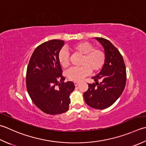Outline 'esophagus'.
Listing matches in <instances>:
<instances>
[{
    "label": "esophagus",
    "mask_w": 146,
    "mask_h": 146,
    "mask_svg": "<svg viewBox=\"0 0 146 146\" xmlns=\"http://www.w3.org/2000/svg\"><path fill=\"white\" fill-rule=\"evenodd\" d=\"M74 84H75V87H76V86H78V85L79 82H74Z\"/></svg>",
    "instance_id": "esophagus-1"
}]
</instances>
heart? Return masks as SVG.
Segmentation results:
<instances>
[{
    "label": "heart",
    "mask_w": 146,
    "mask_h": 146,
    "mask_svg": "<svg viewBox=\"0 0 146 146\" xmlns=\"http://www.w3.org/2000/svg\"><path fill=\"white\" fill-rule=\"evenodd\" d=\"M89 42H82L74 45L72 49L82 54L80 64L78 68H71L68 70L66 75L71 81L79 82L90 73L100 70L105 62V54L101 48L94 47ZM58 61L62 67L67 68L70 64L69 53L65 48H62L58 54Z\"/></svg>",
    "instance_id": "obj_1"
}]
</instances>
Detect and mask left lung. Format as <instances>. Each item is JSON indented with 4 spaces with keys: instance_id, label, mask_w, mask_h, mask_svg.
<instances>
[{
    "instance_id": "1",
    "label": "left lung",
    "mask_w": 146,
    "mask_h": 146,
    "mask_svg": "<svg viewBox=\"0 0 146 146\" xmlns=\"http://www.w3.org/2000/svg\"><path fill=\"white\" fill-rule=\"evenodd\" d=\"M96 39L104 48L105 62L100 73L92 78L96 83L88 84L84 97L89 106L104 110L115 103L121 95L126 84V67L121 54L112 43L101 37Z\"/></svg>"
}]
</instances>
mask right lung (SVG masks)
I'll use <instances>...</instances> for the list:
<instances>
[{
    "instance_id": "add662e5",
    "label": "right lung",
    "mask_w": 146,
    "mask_h": 146,
    "mask_svg": "<svg viewBox=\"0 0 146 146\" xmlns=\"http://www.w3.org/2000/svg\"><path fill=\"white\" fill-rule=\"evenodd\" d=\"M64 44L61 40H51L38 45L27 67L26 84L31 101L43 112L52 115L69 110L70 95L75 89L73 82H64L58 61Z\"/></svg>"
}]
</instances>
